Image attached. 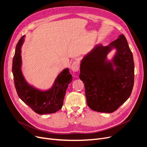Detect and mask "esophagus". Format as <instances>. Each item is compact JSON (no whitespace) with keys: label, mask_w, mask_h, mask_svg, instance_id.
Returning a JSON list of instances; mask_svg holds the SVG:
<instances>
[{"label":"esophagus","mask_w":147,"mask_h":147,"mask_svg":"<svg viewBox=\"0 0 147 147\" xmlns=\"http://www.w3.org/2000/svg\"><path fill=\"white\" fill-rule=\"evenodd\" d=\"M80 68V65H79V63L78 61H75L73 62V63L71 64V70L74 72H76L78 71L79 69Z\"/></svg>","instance_id":"1"}]
</instances>
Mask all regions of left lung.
I'll use <instances>...</instances> for the list:
<instances>
[{
  "instance_id": "8db88e82",
  "label": "left lung",
  "mask_w": 147,
  "mask_h": 147,
  "mask_svg": "<svg viewBox=\"0 0 147 147\" xmlns=\"http://www.w3.org/2000/svg\"><path fill=\"white\" fill-rule=\"evenodd\" d=\"M113 50L110 60L107 55ZM134 69L132 53L123 34L105 46L96 45L80 61L79 78L85 87L88 107L101 113L116 110L132 93Z\"/></svg>"
}]
</instances>
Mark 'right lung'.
<instances>
[{
  "instance_id": "1",
  "label": "right lung",
  "mask_w": 147,
  "mask_h": 147,
  "mask_svg": "<svg viewBox=\"0 0 147 147\" xmlns=\"http://www.w3.org/2000/svg\"><path fill=\"white\" fill-rule=\"evenodd\" d=\"M25 37L23 36L18 41L12 60V73L17 94L23 102L38 114L56 113L63 107L67 89L73 77L69 68H66L58 74L48 89H37L29 84L21 70V48Z\"/></svg>"
}]
</instances>
